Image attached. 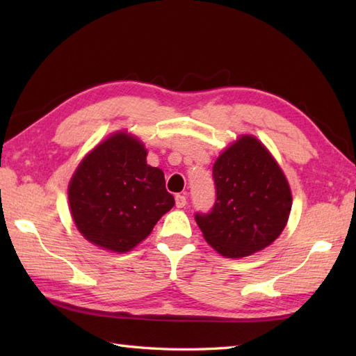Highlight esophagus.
Here are the masks:
<instances>
[{"mask_svg": "<svg viewBox=\"0 0 356 356\" xmlns=\"http://www.w3.org/2000/svg\"><path fill=\"white\" fill-rule=\"evenodd\" d=\"M186 205V195L185 194H177L176 195V207L177 208H185Z\"/></svg>", "mask_w": 356, "mask_h": 356, "instance_id": "1", "label": "esophagus"}]
</instances>
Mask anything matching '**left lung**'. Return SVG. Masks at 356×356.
I'll return each mask as SVG.
<instances>
[{"label":"left lung","mask_w":356,"mask_h":356,"mask_svg":"<svg viewBox=\"0 0 356 356\" xmlns=\"http://www.w3.org/2000/svg\"><path fill=\"white\" fill-rule=\"evenodd\" d=\"M213 177L214 207L195 214L208 243L228 259L269 246L287 223L292 194L268 148L254 136H241L218 156Z\"/></svg>","instance_id":"obj_1"}]
</instances>
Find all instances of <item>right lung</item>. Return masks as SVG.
<instances>
[{
  "label": "right lung",
  "instance_id": "add662e5",
  "mask_svg": "<svg viewBox=\"0 0 356 356\" xmlns=\"http://www.w3.org/2000/svg\"><path fill=\"white\" fill-rule=\"evenodd\" d=\"M78 231L93 245L128 252L145 240L174 207L163 171L147 163L143 143L125 131L111 134L82 159L69 185Z\"/></svg>",
  "mask_w": 356,
  "mask_h": 356
}]
</instances>
